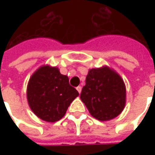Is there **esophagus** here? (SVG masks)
Returning <instances> with one entry per match:
<instances>
[{
    "label": "esophagus",
    "mask_w": 155,
    "mask_h": 155,
    "mask_svg": "<svg viewBox=\"0 0 155 155\" xmlns=\"http://www.w3.org/2000/svg\"><path fill=\"white\" fill-rule=\"evenodd\" d=\"M76 90H77L78 92H79V93L81 94V91H82V87H81V86H77V87H76Z\"/></svg>",
    "instance_id": "esophagus-1"
}]
</instances>
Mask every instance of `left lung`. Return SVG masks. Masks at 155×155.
I'll return each mask as SVG.
<instances>
[{
	"instance_id": "left-lung-1",
	"label": "left lung",
	"mask_w": 155,
	"mask_h": 155,
	"mask_svg": "<svg viewBox=\"0 0 155 155\" xmlns=\"http://www.w3.org/2000/svg\"><path fill=\"white\" fill-rule=\"evenodd\" d=\"M125 96L124 81L107 67L89 71L81 94V101L91 115L101 121L114 119L122 112Z\"/></svg>"
}]
</instances>
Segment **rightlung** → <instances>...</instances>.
Returning <instances> with one entry per match:
<instances>
[{
    "mask_svg": "<svg viewBox=\"0 0 155 155\" xmlns=\"http://www.w3.org/2000/svg\"><path fill=\"white\" fill-rule=\"evenodd\" d=\"M78 95L66 75L61 74L57 68L47 65L35 71L27 86V100L31 110L47 122L61 120Z\"/></svg>",
    "mask_w": 155,
    "mask_h": 155,
    "instance_id": "1",
    "label": "right lung"
}]
</instances>
